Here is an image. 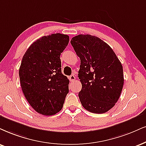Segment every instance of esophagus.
Wrapping results in <instances>:
<instances>
[{
  "label": "esophagus",
  "mask_w": 146,
  "mask_h": 146,
  "mask_svg": "<svg viewBox=\"0 0 146 146\" xmlns=\"http://www.w3.org/2000/svg\"><path fill=\"white\" fill-rule=\"evenodd\" d=\"M69 79H70V81L73 82V81H74L75 79H76V77H75V76L74 74H72L71 76H69Z\"/></svg>",
  "instance_id": "34e87169"
}]
</instances>
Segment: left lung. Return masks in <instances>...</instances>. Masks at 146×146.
I'll list each match as a JSON object with an SVG mask.
<instances>
[{
  "label": "left lung",
  "instance_id": "1",
  "mask_svg": "<svg viewBox=\"0 0 146 146\" xmlns=\"http://www.w3.org/2000/svg\"><path fill=\"white\" fill-rule=\"evenodd\" d=\"M72 46L80 57L78 97L90 112L103 114L115 106L124 84L123 66L107 43L89 35L73 37Z\"/></svg>",
  "mask_w": 146,
  "mask_h": 146
}]
</instances>
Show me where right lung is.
Here are the masks:
<instances>
[{
  "label": "right lung",
  "instance_id": "add662e5",
  "mask_svg": "<svg viewBox=\"0 0 146 146\" xmlns=\"http://www.w3.org/2000/svg\"><path fill=\"white\" fill-rule=\"evenodd\" d=\"M68 42L66 35L44 36L32 43L21 60L19 75L23 95L32 108L44 116L59 112L69 92L60 59Z\"/></svg>",
  "mask_w": 146,
  "mask_h": 146
}]
</instances>
